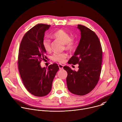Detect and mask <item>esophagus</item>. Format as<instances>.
<instances>
[{"label":"esophagus","instance_id":"obj_1","mask_svg":"<svg viewBox=\"0 0 122 122\" xmlns=\"http://www.w3.org/2000/svg\"><path fill=\"white\" fill-rule=\"evenodd\" d=\"M58 66H59V67L60 70H62V69H63V65H61V64H59Z\"/></svg>","mask_w":122,"mask_h":122}]
</instances>
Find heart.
Wrapping results in <instances>:
<instances>
[{
  "label": "heart",
  "mask_w": 122,
  "mask_h": 122,
  "mask_svg": "<svg viewBox=\"0 0 122 122\" xmlns=\"http://www.w3.org/2000/svg\"><path fill=\"white\" fill-rule=\"evenodd\" d=\"M52 37L58 39L62 41L65 44V48L68 51H72L74 49L76 44L75 39L71 37L69 33L63 30H59L52 34ZM42 44L44 50L47 51L51 50V41L48 38H44L42 41ZM67 57V54L65 53H55L52 59L55 61L59 63H63L65 61Z\"/></svg>",
  "instance_id": "b5f03b06"
}]
</instances>
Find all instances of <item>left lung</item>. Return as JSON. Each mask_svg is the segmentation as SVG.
Masks as SVG:
<instances>
[{"label": "left lung", "mask_w": 122, "mask_h": 122, "mask_svg": "<svg viewBox=\"0 0 122 122\" xmlns=\"http://www.w3.org/2000/svg\"><path fill=\"white\" fill-rule=\"evenodd\" d=\"M81 37L79 45L68 63L79 64L77 71L68 66L67 71V87L71 93L84 95L91 92L97 85L101 72L102 51L100 40L94 32L86 27L78 25Z\"/></svg>", "instance_id": "obj_1"}]
</instances>
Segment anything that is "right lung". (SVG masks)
Instances as JSON below:
<instances>
[{
	"mask_svg": "<svg viewBox=\"0 0 122 122\" xmlns=\"http://www.w3.org/2000/svg\"><path fill=\"white\" fill-rule=\"evenodd\" d=\"M51 25L39 24L24 35L20 44L18 64L23 83L31 94L38 97L47 95L51 91L52 83L59 70L57 64L41 68L42 60L47 57L42 41L45 32Z\"/></svg>",
	"mask_w": 122,
	"mask_h": 122,
	"instance_id": "obj_1",
	"label": "right lung"
}]
</instances>
